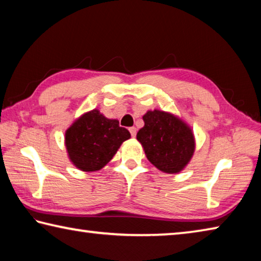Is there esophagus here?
<instances>
[{"label": "esophagus", "mask_w": 261, "mask_h": 261, "mask_svg": "<svg viewBox=\"0 0 261 261\" xmlns=\"http://www.w3.org/2000/svg\"><path fill=\"white\" fill-rule=\"evenodd\" d=\"M129 132H130V135L133 136V138H135V136H136V128L135 127H130L129 128Z\"/></svg>", "instance_id": "obj_1"}]
</instances>
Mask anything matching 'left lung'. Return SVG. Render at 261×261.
<instances>
[{
	"label": "left lung",
	"mask_w": 261,
	"mask_h": 261,
	"mask_svg": "<svg viewBox=\"0 0 261 261\" xmlns=\"http://www.w3.org/2000/svg\"><path fill=\"white\" fill-rule=\"evenodd\" d=\"M144 126L136 135L148 161L159 171L176 174L190 163L196 149L191 127L174 113L154 109L143 116Z\"/></svg>",
	"instance_id": "obj_1"
}]
</instances>
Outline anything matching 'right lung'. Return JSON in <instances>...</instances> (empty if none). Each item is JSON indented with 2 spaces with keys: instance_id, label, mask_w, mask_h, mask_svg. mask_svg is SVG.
Returning <instances> with one entry per match:
<instances>
[{
  "instance_id": "1",
  "label": "right lung",
  "mask_w": 261,
  "mask_h": 261,
  "mask_svg": "<svg viewBox=\"0 0 261 261\" xmlns=\"http://www.w3.org/2000/svg\"><path fill=\"white\" fill-rule=\"evenodd\" d=\"M130 139L117 119L94 109L77 117L65 132L67 157L77 170L96 172L111 161L125 141Z\"/></svg>"
}]
</instances>
